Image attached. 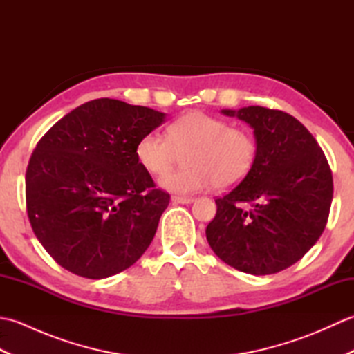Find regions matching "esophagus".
Listing matches in <instances>:
<instances>
[{
    "label": "esophagus",
    "mask_w": 354,
    "mask_h": 354,
    "mask_svg": "<svg viewBox=\"0 0 354 354\" xmlns=\"http://www.w3.org/2000/svg\"><path fill=\"white\" fill-rule=\"evenodd\" d=\"M171 201L176 202V204H192L194 199L187 196H171Z\"/></svg>",
    "instance_id": "esophagus-1"
}]
</instances>
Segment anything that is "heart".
Returning a JSON list of instances; mask_svg holds the SVG:
<instances>
[{
    "mask_svg": "<svg viewBox=\"0 0 354 354\" xmlns=\"http://www.w3.org/2000/svg\"><path fill=\"white\" fill-rule=\"evenodd\" d=\"M257 140L245 127H232L227 120L194 111L169 126V137L152 131L138 140L135 155L150 175H162L187 154L186 167L165 173L162 189L193 194L213 185L228 190L250 175L257 160Z\"/></svg>",
    "mask_w": 354,
    "mask_h": 354,
    "instance_id": "obj_1",
    "label": "heart"
}]
</instances>
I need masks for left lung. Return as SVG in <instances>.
<instances>
[{
  "mask_svg": "<svg viewBox=\"0 0 354 354\" xmlns=\"http://www.w3.org/2000/svg\"><path fill=\"white\" fill-rule=\"evenodd\" d=\"M254 129L259 152L236 189L216 199L205 230L214 254L252 275L292 266L317 243L333 199L332 170L313 135L283 111L222 109Z\"/></svg>",
  "mask_w": 354,
  "mask_h": 354,
  "instance_id": "1",
  "label": "left lung"
}]
</instances>
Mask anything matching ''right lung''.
<instances>
[{"mask_svg":"<svg viewBox=\"0 0 354 354\" xmlns=\"http://www.w3.org/2000/svg\"><path fill=\"white\" fill-rule=\"evenodd\" d=\"M164 118L146 106L97 99L37 142L26 171L27 214L57 265L100 280L145 254L170 194L156 189L135 147Z\"/></svg>","mask_w":354,"mask_h":354,"instance_id":"obj_1","label":"right lung"}]
</instances>
